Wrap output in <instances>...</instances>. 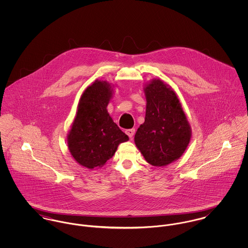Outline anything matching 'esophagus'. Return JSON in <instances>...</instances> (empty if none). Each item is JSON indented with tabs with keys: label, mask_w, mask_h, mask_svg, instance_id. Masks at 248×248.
<instances>
[{
	"label": "esophagus",
	"mask_w": 248,
	"mask_h": 248,
	"mask_svg": "<svg viewBox=\"0 0 248 248\" xmlns=\"http://www.w3.org/2000/svg\"><path fill=\"white\" fill-rule=\"evenodd\" d=\"M135 129H129V130H126V134L129 136V138L130 139H132L133 137H134V135H135Z\"/></svg>",
	"instance_id": "1"
}]
</instances>
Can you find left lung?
Returning <instances> with one entry per match:
<instances>
[{"instance_id":"1","label":"left lung","mask_w":248,"mask_h":248,"mask_svg":"<svg viewBox=\"0 0 248 248\" xmlns=\"http://www.w3.org/2000/svg\"><path fill=\"white\" fill-rule=\"evenodd\" d=\"M144 92L145 122L138 129L135 142L148 163L165 166L184 153L191 139V128L170 87L157 79L148 84Z\"/></svg>"}]
</instances>
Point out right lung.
Masks as SVG:
<instances>
[{
  "label": "right lung",
  "instance_id": "1",
  "mask_svg": "<svg viewBox=\"0 0 248 248\" xmlns=\"http://www.w3.org/2000/svg\"><path fill=\"white\" fill-rule=\"evenodd\" d=\"M111 90L105 81H95L83 93L68 136L74 159L89 169L101 167L122 142L129 140L108 113Z\"/></svg>",
  "mask_w": 248,
  "mask_h": 248
}]
</instances>
